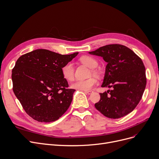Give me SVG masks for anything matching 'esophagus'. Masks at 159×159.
<instances>
[{"instance_id": "1", "label": "esophagus", "mask_w": 159, "mask_h": 159, "mask_svg": "<svg viewBox=\"0 0 159 159\" xmlns=\"http://www.w3.org/2000/svg\"><path fill=\"white\" fill-rule=\"evenodd\" d=\"M85 93L88 94H90L93 93V91H92V90H88V91H85Z\"/></svg>"}]
</instances>
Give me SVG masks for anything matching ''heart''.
I'll return each mask as SVG.
<instances>
[{
	"instance_id": "obj_1",
	"label": "heart",
	"mask_w": 159,
	"mask_h": 159,
	"mask_svg": "<svg viewBox=\"0 0 159 159\" xmlns=\"http://www.w3.org/2000/svg\"><path fill=\"white\" fill-rule=\"evenodd\" d=\"M80 61L87 65L90 69L96 67L98 63L96 60L91 56H84L80 58ZM63 77L67 81H72L74 78V68L72 63L69 62L65 64L61 68ZM98 84V80L95 78H90L86 80H79L72 84V87L83 91H88L92 89Z\"/></svg>"
}]
</instances>
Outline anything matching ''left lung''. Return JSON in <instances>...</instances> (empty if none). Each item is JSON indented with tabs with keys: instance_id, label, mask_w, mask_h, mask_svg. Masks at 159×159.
I'll list each match as a JSON object with an SVG mask.
<instances>
[{
	"instance_id": "8db88e82",
	"label": "left lung",
	"mask_w": 159,
	"mask_h": 159,
	"mask_svg": "<svg viewBox=\"0 0 159 159\" xmlns=\"http://www.w3.org/2000/svg\"><path fill=\"white\" fill-rule=\"evenodd\" d=\"M89 54L101 56L107 63L102 87L112 88L100 94L96 109L109 118L128 115L139 104L146 85L142 59L130 48L119 44L105 45Z\"/></svg>"
}]
</instances>
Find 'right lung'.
<instances>
[{"instance_id": "obj_1", "label": "right lung", "mask_w": 159, "mask_h": 159, "mask_svg": "<svg viewBox=\"0 0 159 159\" xmlns=\"http://www.w3.org/2000/svg\"><path fill=\"white\" fill-rule=\"evenodd\" d=\"M78 54L61 55L37 49L17 59L12 70L13 90L30 117L41 122H52L69 109L75 90L68 89L61 68Z\"/></svg>"}]
</instances>
